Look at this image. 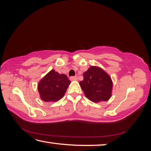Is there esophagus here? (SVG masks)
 Listing matches in <instances>:
<instances>
[{
    "label": "esophagus",
    "mask_w": 151,
    "mask_h": 151,
    "mask_svg": "<svg viewBox=\"0 0 151 151\" xmlns=\"http://www.w3.org/2000/svg\"><path fill=\"white\" fill-rule=\"evenodd\" d=\"M78 77L77 76H71V77L70 78V80H78Z\"/></svg>",
    "instance_id": "34e87169"
}]
</instances>
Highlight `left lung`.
<instances>
[{"label":"left lung","instance_id":"left-lung-1","mask_svg":"<svg viewBox=\"0 0 151 151\" xmlns=\"http://www.w3.org/2000/svg\"><path fill=\"white\" fill-rule=\"evenodd\" d=\"M80 85L86 97L93 102L108 101L111 97L112 82L103 69L91 66L83 74Z\"/></svg>","mask_w":151,"mask_h":151}]
</instances>
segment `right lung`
I'll list each match as a JSON object with an SVG mask.
<instances>
[{
  "mask_svg": "<svg viewBox=\"0 0 151 151\" xmlns=\"http://www.w3.org/2000/svg\"><path fill=\"white\" fill-rule=\"evenodd\" d=\"M70 83L66 75L50 71L38 84L41 99L45 102L58 101L65 95Z\"/></svg>",
  "mask_w": 151,
  "mask_h": 151,
  "instance_id": "obj_1",
  "label": "right lung"
}]
</instances>
